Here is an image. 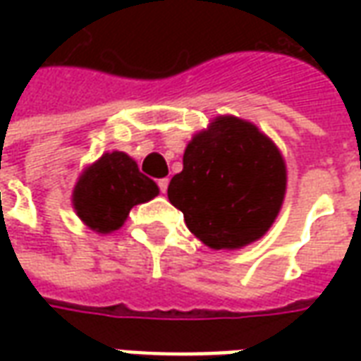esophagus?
Segmentation results:
<instances>
[{"instance_id":"esophagus-1","label":"esophagus","mask_w":361,"mask_h":361,"mask_svg":"<svg viewBox=\"0 0 361 361\" xmlns=\"http://www.w3.org/2000/svg\"><path fill=\"white\" fill-rule=\"evenodd\" d=\"M158 188H160L162 193H166V189H168V178H160V180H158Z\"/></svg>"}]
</instances>
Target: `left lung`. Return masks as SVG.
Wrapping results in <instances>:
<instances>
[{
    "label": "left lung",
    "instance_id": "1",
    "mask_svg": "<svg viewBox=\"0 0 361 361\" xmlns=\"http://www.w3.org/2000/svg\"><path fill=\"white\" fill-rule=\"evenodd\" d=\"M286 181V162L271 137L247 119L216 116L188 142L168 199L207 247L242 250L269 232Z\"/></svg>",
    "mask_w": 361,
    "mask_h": 361
}]
</instances>
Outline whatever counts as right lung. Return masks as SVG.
Returning <instances> with one entry per match:
<instances>
[{"mask_svg":"<svg viewBox=\"0 0 361 361\" xmlns=\"http://www.w3.org/2000/svg\"><path fill=\"white\" fill-rule=\"evenodd\" d=\"M158 191L157 183L139 172L133 158L114 150L82 170L71 203L85 226L96 234H111L123 226L135 204L154 199Z\"/></svg>","mask_w":361,"mask_h":361,"instance_id":"add662e5","label":"right lung"}]
</instances>
